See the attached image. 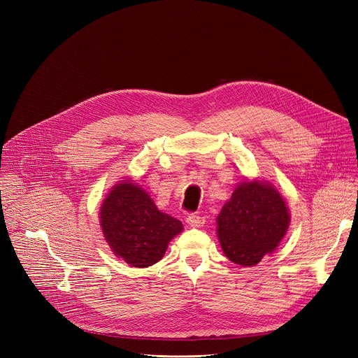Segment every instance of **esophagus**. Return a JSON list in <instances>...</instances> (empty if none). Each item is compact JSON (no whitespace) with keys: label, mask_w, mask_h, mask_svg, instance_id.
<instances>
[{"label":"esophagus","mask_w":358,"mask_h":358,"mask_svg":"<svg viewBox=\"0 0 358 358\" xmlns=\"http://www.w3.org/2000/svg\"><path fill=\"white\" fill-rule=\"evenodd\" d=\"M203 222H206V218L201 217V215H196V214H189L187 217V224L192 228H198V227H202Z\"/></svg>","instance_id":"34e87169"}]
</instances>
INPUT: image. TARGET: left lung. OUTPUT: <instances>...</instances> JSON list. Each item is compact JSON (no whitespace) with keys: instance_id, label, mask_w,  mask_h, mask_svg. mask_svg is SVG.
Segmentation results:
<instances>
[{"instance_id":"1","label":"left lung","mask_w":358,"mask_h":358,"mask_svg":"<svg viewBox=\"0 0 358 358\" xmlns=\"http://www.w3.org/2000/svg\"><path fill=\"white\" fill-rule=\"evenodd\" d=\"M286 202L276 188L259 181L242 182L222 207L218 238L229 261L253 266L272 253L289 227Z\"/></svg>"}]
</instances>
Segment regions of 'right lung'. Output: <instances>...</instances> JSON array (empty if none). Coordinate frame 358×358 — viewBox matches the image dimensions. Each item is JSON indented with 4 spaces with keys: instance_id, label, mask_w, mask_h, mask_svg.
Listing matches in <instances>:
<instances>
[{
    "instance_id": "add662e5",
    "label": "right lung",
    "mask_w": 358,
    "mask_h": 358,
    "mask_svg": "<svg viewBox=\"0 0 358 358\" xmlns=\"http://www.w3.org/2000/svg\"><path fill=\"white\" fill-rule=\"evenodd\" d=\"M101 231L116 257L134 268L159 262L182 224L163 214L150 195L130 181L117 184L100 210Z\"/></svg>"
}]
</instances>
